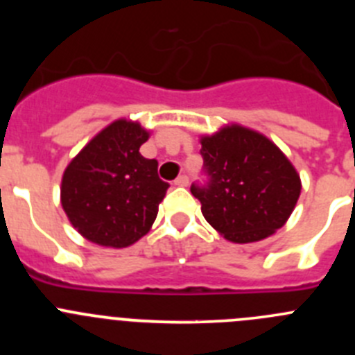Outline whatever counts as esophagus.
Masks as SVG:
<instances>
[{
	"instance_id": "1",
	"label": "esophagus",
	"mask_w": 355,
	"mask_h": 355,
	"mask_svg": "<svg viewBox=\"0 0 355 355\" xmlns=\"http://www.w3.org/2000/svg\"><path fill=\"white\" fill-rule=\"evenodd\" d=\"M188 183H190V180H188V175H187V174L178 175V178H175V181H174L175 187H187Z\"/></svg>"
}]
</instances>
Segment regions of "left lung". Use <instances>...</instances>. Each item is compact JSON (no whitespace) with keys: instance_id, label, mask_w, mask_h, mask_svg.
<instances>
[{"instance_id":"8db88e82","label":"left lung","mask_w":355,"mask_h":355,"mask_svg":"<svg viewBox=\"0 0 355 355\" xmlns=\"http://www.w3.org/2000/svg\"><path fill=\"white\" fill-rule=\"evenodd\" d=\"M202 183L190 192L206 220L234 243L270 236L283 227L300 196V178L274 142L241 126L200 140Z\"/></svg>"}]
</instances>
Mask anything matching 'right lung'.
Returning a JSON list of instances; mask_svg holds the SVG:
<instances>
[{
	"instance_id": "obj_1",
	"label": "right lung",
	"mask_w": 355,
	"mask_h": 355,
	"mask_svg": "<svg viewBox=\"0 0 355 355\" xmlns=\"http://www.w3.org/2000/svg\"><path fill=\"white\" fill-rule=\"evenodd\" d=\"M149 133L139 122H112L67 165L62 206L78 233L97 245L122 249L147 234L168 183L158 162L140 155Z\"/></svg>"
}]
</instances>
